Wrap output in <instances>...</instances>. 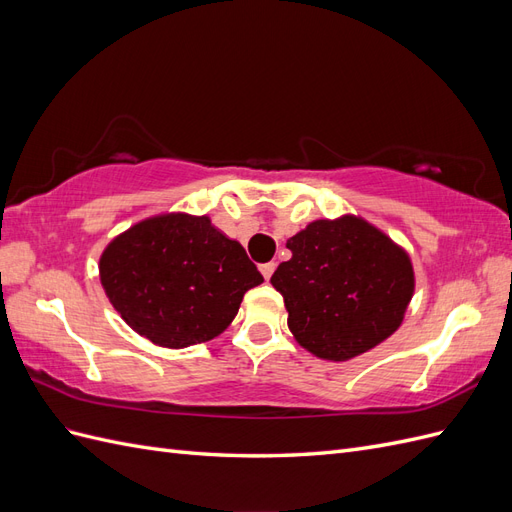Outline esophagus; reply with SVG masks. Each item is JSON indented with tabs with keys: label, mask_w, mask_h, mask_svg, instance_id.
I'll return each instance as SVG.
<instances>
[{
	"label": "esophagus",
	"mask_w": 512,
	"mask_h": 512,
	"mask_svg": "<svg viewBox=\"0 0 512 512\" xmlns=\"http://www.w3.org/2000/svg\"><path fill=\"white\" fill-rule=\"evenodd\" d=\"M275 271V262H265V265H260V273L265 280H271V275Z\"/></svg>",
	"instance_id": "obj_1"
}]
</instances>
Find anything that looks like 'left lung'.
Listing matches in <instances>:
<instances>
[{"label":"left lung","instance_id":"left-lung-1","mask_svg":"<svg viewBox=\"0 0 512 512\" xmlns=\"http://www.w3.org/2000/svg\"><path fill=\"white\" fill-rule=\"evenodd\" d=\"M271 277L294 339L327 361H348L397 329L414 294L410 256L363 218L316 220L286 243Z\"/></svg>","mask_w":512,"mask_h":512}]
</instances>
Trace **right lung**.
Returning <instances> with one entry per match:
<instances>
[{
  "mask_svg": "<svg viewBox=\"0 0 512 512\" xmlns=\"http://www.w3.org/2000/svg\"><path fill=\"white\" fill-rule=\"evenodd\" d=\"M100 282L138 335L188 348L218 337L235 320L243 294L265 280L241 243L207 215L164 213L106 245Z\"/></svg>",
  "mask_w": 512,
  "mask_h": 512,
  "instance_id": "1",
  "label": "right lung"
}]
</instances>
